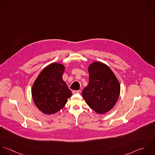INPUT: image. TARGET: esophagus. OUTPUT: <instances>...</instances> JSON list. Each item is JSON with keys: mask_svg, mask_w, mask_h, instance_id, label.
<instances>
[{"mask_svg": "<svg viewBox=\"0 0 155 155\" xmlns=\"http://www.w3.org/2000/svg\"><path fill=\"white\" fill-rule=\"evenodd\" d=\"M79 93H80V91H72V93H73V94Z\"/></svg>", "mask_w": 155, "mask_h": 155, "instance_id": "34e87169", "label": "esophagus"}]
</instances>
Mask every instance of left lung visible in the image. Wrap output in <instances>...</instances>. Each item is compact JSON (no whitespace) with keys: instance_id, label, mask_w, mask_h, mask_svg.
Segmentation results:
<instances>
[{"instance_id":"obj_1","label":"left lung","mask_w":155,"mask_h":155,"mask_svg":"<svg viewBox=\"0 0 155 155\" xmlns=\"http://www.w3.org/2000/svg\"><path fill=\"white\" fill-rule=\"evenodd\" d=\"M89 82L82 95L87 104L97 113L109 111L118 100L120 86L111 69L106 64L96 62L88 68Z\"/></svg>"}]
</instances>
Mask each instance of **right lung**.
<instances>
[{"label": "right lung", "instance_id": "obj_1", "mask_svg": "<svg viewBox=\"0 0 155 155\" xmlns=\"http://www.w3.org/2000/svg\"><path fill=\"white\" fill-rule=\"evenodd\" d=\"M64 71L63 64L53 63L41 71L33 84L31 94L34 103L46 114L61 110L72 95L62 78Z\"/></svg>", "mask_w": 155, "mask_h": 155}]
</instances>
